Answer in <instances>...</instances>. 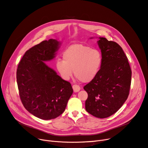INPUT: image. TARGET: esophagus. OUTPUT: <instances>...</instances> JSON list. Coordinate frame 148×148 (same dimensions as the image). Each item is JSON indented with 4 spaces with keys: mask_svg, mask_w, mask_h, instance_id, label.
<instances>
[{
    "mask_svg": "<svg viewBox=\"0 0 148 148\" xmlns=\"http://www.w3.org/2000/svg\"><path fill=\"white\" fill-rule=\"evenodd\" d=\"M72 87H73V91H74L75 92H79V91L80 90V89H81V87H80L78 85H77V84H73V86H72Z\"/></svg>",
    "mask_w": 148,
    "mask_h": 148,
    "instance_id": "esophagus-1",
    "label": "esophagus"
}]
</instances>
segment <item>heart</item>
I'll use <instances>...</instances> for the list:
<instances>
[{
    "instance_id": "b5f03b06",
    "label": "heart",
    "mask_w": 148,
    "mask_h": 148,
    "mask_svg": "<svg viewBox=\"0 0 148 148\" xmlns=\"http://www.w3.org/2000/svg\"><path fill=\"white\" fill-rule=\"evenodd\" d=\"M63 60H58L56 67L64 79H69L74 75L80 81L88 82L96 77L101 67L103 55L97 49L75 44L63 53Z\"/></svg>"
}]
</instances>
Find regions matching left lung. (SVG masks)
<instances>
[{
  "label": "left lung",
  "mask_w": 148,
  "mask_h": 148,
  "mask_svg": "<svg viewBox=\"0 0 148 148\" xmlns=\"http://www.w3.org/2000/svg\"><path fill=\"white\" fill-rule=\"evenodd\" d=\"M99 39L102 66L96 77L84 89L88 94L85 103L86 111L94 116L104 119L115 114L127 99L132 70L119 44L105 38Z\"/></svg>",
  "instance_id": "left-lung-1"
}]
</instances>
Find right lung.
<instances>
[{
	"mask_svg": "<svg viewBox=\"0 0 148 148\" xmlns=\"http://www.w3.org/2000/svg\"><path fill=\"white\" fill-rule=\"evenodd\" d=\"M60 42L50 39L28 50L18 64L16 79L24 108L42 120L54 119L66 109L73 90L44 62L55 58Z\"/></svg>",
	"mask_w": 148,
	"mask_h": 148,
	"instance_id": "1",
	"label": "right lung"
}]
</instances>
